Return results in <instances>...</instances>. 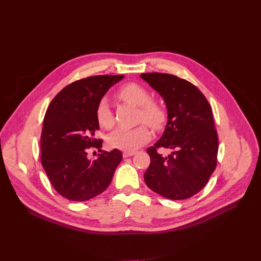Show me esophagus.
<instances>
[{"mask_svg":"<svg viewBox=\"0 0 261 261\" xmlns=\"http://www.w3.org/2000/svg\"><path fill=\"white\" fill-rule=\"evenodd\" d=\"M135 154H136V152H134V151H124L123 152V157L127 158V157H130V156L135 155Z\"/></svg>","mask_w":261,"mask_h":261,"instance_id":"esophagus-1","label":"esophagus"}]
</instances>
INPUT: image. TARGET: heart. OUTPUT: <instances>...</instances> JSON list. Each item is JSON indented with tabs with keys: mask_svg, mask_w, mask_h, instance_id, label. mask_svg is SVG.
Here are the masks:
<instances>
[{
	"mask_svg": "<svg viewBox=\"0 0 261 261\" xmlns=\"http://www.w3.org/2000/svg\"><path fill=\"white\" fill-rule=\"evenodd\" d=\"M123 101L140 107V121H144L153 128H161L167 120V113L163 105L151 100V94L139 84L129 83L119 91ZM96 119L103 128L109 129L114 125V115L111 113L107 98L98 103ZM151 138V132L144 124L134 128H119L110 135L108 139L111 147L123 151H135Z\"/></svg>",
	"mask_w": 261,
	"mask_h": 261,
	"instance_id": "obj_1",
	"label": "heart"
}]
</instances>
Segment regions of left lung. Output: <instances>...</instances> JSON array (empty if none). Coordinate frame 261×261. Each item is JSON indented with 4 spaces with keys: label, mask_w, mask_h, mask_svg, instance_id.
Returning a JSON list of instances; mask_svg holds the SVG:
<instances>
[{
    "label": "left lung",
    "mask_w": 261,
    "mask_h": 261,
    "mask_svg": "<svg viewBox=\"0 0 261 261\" xmlns=\"http://www.w3.org/2000/svg\"><path fill=\"white\" fill-rule=\"evenodd\" d=\"M140 77L164 98L168 121L163 136L146 152L151 164L144 173L147 187L170 200H185L201 191L217 166L218 134L213 109L204 94L188 81L166 73ZM159 147L170 148L168 156Z\"/></svg>",
    "instance_id": "1"
}]
</instances>
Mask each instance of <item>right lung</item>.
<instances>
[{"label":"right lung","instance_id":"obj_1","mask_svg":"<svg viewBox=\"0 0 261 261\" xmlns=\"http://www.w3.org/2000/svg\"><path fill=\"white\" fill-rule=\"evenodd\" d=\"M124 75H96L74 82L47 107L41 134V164L54 189L70 201L84 202L101 194L113 180L123 159L115 150L96 159L89 148L102 147L96 108L105 93ZM102 151V150H101Z\"/></svg>","mask_w":261,"mask_h":261}]
</instances>
